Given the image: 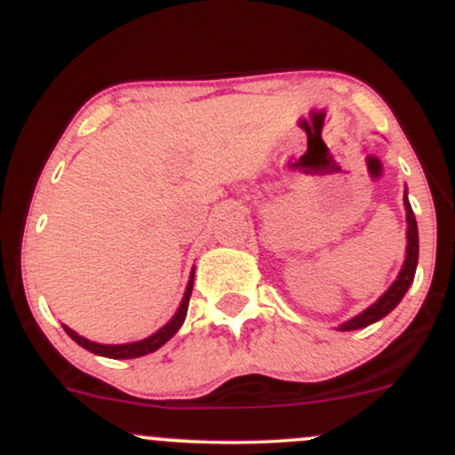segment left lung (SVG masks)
<instances>
[{
    "label": "left lung",
    "instance_id": "obj_1",
    "mask_svg": "<svg viewBox=\"0 0 455 455\" xmlns=\"http://www.w3.org/2000/svg\"><path fill=\"white\" fill-rule=\"evenodd\" d=\"M404 208H406V259H404V267H402L400 275H397L395 282L391 283V288L387 290L385 294L376 300L374 305H370L365 311H361L359 315L348 320L339 326V331H356V329H363V326H370L374 323H379L380 318H385L389 311L395 309V305L400 303L402 296L406 294V290L411 288L412 279H415V270H417V259H419V232H417V219L412 214L411 202H408L406 193H404Z\"/></svg>",
    "mask_w": 455,
    "mask_h": 455
}]
</instances>
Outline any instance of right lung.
<instances>
[{
	"label": "right lung",
	"instance_id": "1",
	"mask_svg": "<svg viewBox=\"0 0 455 455\" xmlns=\"http://www.w3.org/2000/svg\"><path fill=\"white\" fill-rule=\"evenodd\" d=\"M191 290H193V273H191V279H188L187 292H185V296H182L180 307H178L176 314H173V318L170 320V323L163 326V329L156 331L155 335H150V338H146L141 341H132V344H117V346L96 344V341L81 338L79 333H75V331L68 329L66 324H62V326H64L66 333H68L70 339H75L81 348L94 352V355L107 356V359H137V356H144V355H150V352L159 350L163 344H167V341H170L173 335L178 333V329H180L182 323H185V315L188 309V299H191Z\"/></svg>",
	"mask_w": 455,
	"mask_h": 455
}]
</instances>
